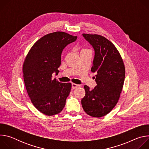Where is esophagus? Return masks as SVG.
<instances>
[{
	"instance_id": "esophagus-1",
	"label": "esophagus",
	"mask_w": 149,
	"mask_h": 149,
	"mask_svg": "<svg viewBox=\"0 0 149 149\" xmlns=\"http://www.w3.org/2000/svg\"><path fill=\"white\" fill-rule=\"evenodd\" d=\"M79 87V85H77V84H74V83H72V89L77 88H78V87Z\"/></svg>"
}]
</instances>
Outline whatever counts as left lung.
Here are the masks:
<instances>
[{"label":"left lung","instance_id":"8db88e82","mask_svg":"<svg viewBox=\"0 0 149 149\" xmlns=\"http://www.w3.org/2000/svg\"><path fill=\"white\" fill-rule=\"evenodd\" d=\"M82 35L95 51L91 71L97 73L94 77L97 86L92 90L84 86L86 95L81 104L89 116L101 117L109 114L119 100L125 78L124 64L111 41L97 34Z\"/></svg>","mask_w":149,"mask_h":149}]
</instances>
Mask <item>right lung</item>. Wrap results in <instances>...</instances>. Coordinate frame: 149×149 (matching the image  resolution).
Returning <instances> with one entry per match:
<instances>
[{
  "label": "right lung",
  "mask_w": 149,
  "mask_h": 149,
  "mask_svg": "<svg viewBox=\"0 0 149 149\" xmlns=\"http://www.w3.org/2000/svg\"><path fill=\"white\" fill-rule=\"evenodd\" d=\"M77 38L63 32L47 34L35 42L25 59L23 73L28 94L35 108L47 116L57 114L65 107L71 84L52 77L59 72L63 49Z\"/></svg>",
  "instance_id": "1"
}]
</instances>
